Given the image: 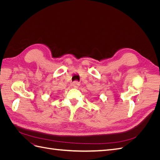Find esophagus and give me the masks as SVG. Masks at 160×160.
<instances>
[{
  "mask_svg": "<svg viewBox=\"0 0 160 160\" xmlns=\"http://www.w3.org/2000/svg\"><path fill=\"white\" fill-rule=\"evenodd\" d=\"M79 85H80V83L78 81H75L72 82V86H73L75 88H78Z\"/></svg>",
  "mask_w": 160,
  "mask_h": 160,
  "instance_id": "34e87169",
  "label": "esophagus"
}]
</instances>
